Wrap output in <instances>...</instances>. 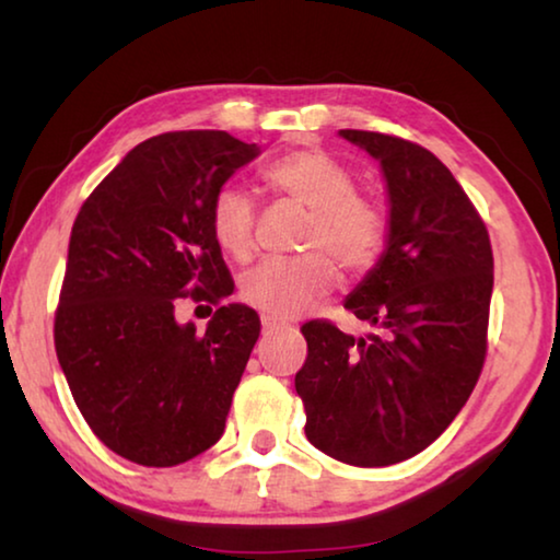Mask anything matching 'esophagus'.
<instances>
[{"label": "esophagus", "instance_id": "1", "mask_svg": "<svg viewBox=\"0 0 560 560\" xmlns=\"http://www.w3.org/2000/svg\"><path fill=\"white\" fill-rule=\"evenodd\" d=\"M283 326H289L287 320H283V318L269 316V314H264V316H261V328H264V334H273V330H279V328H283Z\"/></svg>", "mask_w": 560, "mask_h": 560}]
</instances>
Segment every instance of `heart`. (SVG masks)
I'll return each mask as SVG.
<instances>
[{
  "label": "heart",
  "mask_w": 560,
  "mask_h": 560,
  "mask_svg": "<svg viewBox=\"0 0 560 560\" xmlns=\"http://www.w3.org/2000/svg\"><path fill=\"white\" fill-rule=\"evenodd\" d=\"M264 183L308 210L301 257L267 259L244 277L242 296L249 306L277 318H293L334 289L336 262L360 279L383 257L387 222L381 207L355 195V179L324 150H293L264 170ZM214 242L236 261L254 252V202L226 185L210 207Z\"/></svg>",
  "instance_id": "heart-1"
}]
</instances>
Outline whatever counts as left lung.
Masks as SVG:
<instances>
[{
  "label": "left lung",
  "mask_w": 560,
  "mask_h": 560,
  "mask_svg": "<svg viewBox=\"0 0 560 560\" xmlns=\"http://www.w3.org/2000/svg\"><path fill=\"white\" fill-rule=\"evenodd\" d=\"M338 136L381 163L390 205L383 257L343 303L375 330L355 338L308 320L296 393L316 450L390 467L430 447L479 381L494 257L479 212L430 150L371 130Z\"/></svg>",
  "instance_id": "1"
}]
</instances>
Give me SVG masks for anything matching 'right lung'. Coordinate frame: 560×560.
Returning <instances> with one entry per match:
<instances>
[{
  "instance_id": "1",
  "label": "right lung",
  "mask_w": 560,
  "mask_h": 560,
  "mask_svg": "<svg viewBox=\"0 0 560 560\" xmlns=\"http://www.w3.org/2000/svg\"><path fill=\"white\" fill-rule=\"evenodd\" d=\"M259 153L224 130L163 132L73 222L56 355L93 434L143 467H175L222 438L259 338L257 311L222 303L234 281L210 226L214 195ZM185 298L218 306L205 335L176 324Z\"/></svg>"
}]
</instances>
